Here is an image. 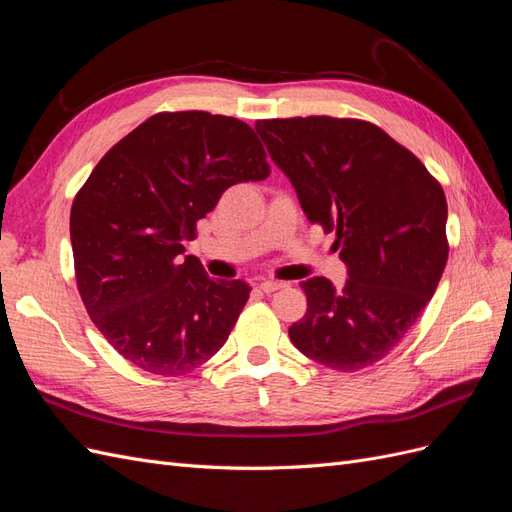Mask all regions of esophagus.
I'll return each instance as SVG.
<instances>
[{"instance_id": "1", "label": "esophagus", "mask_w": 512, "mask_h": 512, "mask_svg": "<svg viewBox=\"0 0 512 512\" xmlns=\"http://www.w3.org/2000/svg\"><path fill=\"white\" fill-rule=\"evenodd\" d=\"M280 288H284V284H282V282H275V280H267V282H260V284H258V290L267 292V294H271V292H275V290H280Z\"/></svg>"}]
</instances>
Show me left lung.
Returning <instances> with one entry per match:
<instances>
[{"instance_id":"8db88e82","label":"left lung","mask_w":512,"mask_h":512,"mask_svg":"<svg viewBox=\"0 0 512 512\" xmlns=\"http://www.w3.org/2000/svg\"><path fill=\"white\" fill-rule=\"evenodd\" d=\"M307 220L331 232L348 267L301 284L307 312L288 329L307 359L356 371L389 354L438 288L448 258L446 198L412 151L374 123L335 117L256 121Z\"/></svg>"}]
</instances>
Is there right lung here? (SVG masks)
<instances>
[{
	"label": "right lung",
	"instance_id": "right-lung-1",
	"mask_svg": "<svg viewBox=\"0 0 512 512\" xmlns=\"http://www.w3.org/2000/svg\"><path fill=\"white\" fill-rule=\"evenodd\" d=\"M271 173L247 123L158 113L108 149L76 194L70 241L87 314L123 359L183 376L218 352L250 286L213 280L185 243L230 185Z\"/></svg>",
	"mask_w": 512,
	"mask_h": 512
}]
</instances>
